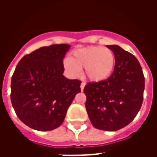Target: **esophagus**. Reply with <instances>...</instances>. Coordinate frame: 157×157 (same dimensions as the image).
Segmentation results:
<instances>
[{
  "mask_svg": "<svg viewBox=\"0 0 157 157\" xmlns=\"http://www.w3.org/2000/svg\"><path fill=\"white\" fill-rule=\"evenodd\" d=\"M85 86H86L85 82H82V84H81V90H82V91H83V89H84V87H85Z\"/></svg>",
  "mask_w": 157,
  "mask_h": 157,
  "instance_id": "1",
  "label": "esophagus"
}]
</instances>
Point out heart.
I'll return each instance as SVG.
<instances>
[{
  "label": "heart",
  "instance_id": "1",
  "mask_svg": "<svg viewBox=\"0 0 157 157\" xmlns=\"http://www.w3.org/2000/svg\"><path fill=\"white\" fill-rule=\"evenodd\" d=\"M64 67L72 77H78L81 69L92 82H104L111 76L115 68V55L110 48L102 46H89L73 52L64 60Z\"/></svg>",
  "mask_w": 157,
  "mask_h": 157
}]
</instances>
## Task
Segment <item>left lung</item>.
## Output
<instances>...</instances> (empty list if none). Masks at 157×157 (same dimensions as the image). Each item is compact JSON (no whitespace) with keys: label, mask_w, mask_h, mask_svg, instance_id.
<instances>
[{"label":"left lung","mask_w":157,"mask_h":157,"mask_svg":"<svg viewBox=\"0 0 157 157\" xmlns=\"http://www.w3.org/2000/svg\"><path fill=\"white\" fill-rule=\"evenodd\" d=\"M115 55L108 80L86 85V109L96 128L116 131L128 125L141 108L145 77L138 59L118 45H107Z\"/></svg>","instance_id":"left-lung-1"}]
</instances>
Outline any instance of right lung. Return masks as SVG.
Listing matches in <instances>:
<instances>
[{
    "label": "right lung",
    "instance_id": "1",
    "mask_svg": "<svg viewBox=\"0 0 157 157\" xmlns=\"http://www.w3.org/2000/svg\"><path fill=\"white\" fill-rule=\"evenodd\" d=\"M69 44L38 48L19 61L11 82V101L19 119L30 128L48 131L64 122L67 109L81 92V81L63 75Z\"/></svg>",
    "mask_w": 157,
    "mask_h": 157
}]
</instances>
